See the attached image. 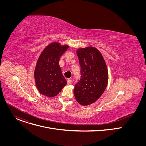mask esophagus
<instances>
[{"instance_id": "obj_1", "label": "esophagus", "mask_w": 146, "mask_h": 146, "mask_svg": "<svg viewBox=\"0 0 146 146\" xmlns=\"http://www.w3.org/2000/svg\"><path fill=\"white\" fill-rule=\"evenodd\" d=\"M72 80H71V79H68V81H67L68 84V85H70V84H71V83H72Z\"/></svg>"}]
</instances>
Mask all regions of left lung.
Here are the masks:
<instances>
[{"label": "left lung", "instance_id": "obj_1", "mask_svg": "<svg viewBox=\"0 0 146 146\" xmlns=\"http://www.w3.org/2000/svg\"><path fill=\"white\" fill-rule=\"evenodd\" d=\"M77 54L81 78L74 85V94L80 105L87 106L95 102L106 88L108 71L105 60L96 48H80Z\"/></svg>", "mask_w": 146, "mask_h": 146}]
</instances>
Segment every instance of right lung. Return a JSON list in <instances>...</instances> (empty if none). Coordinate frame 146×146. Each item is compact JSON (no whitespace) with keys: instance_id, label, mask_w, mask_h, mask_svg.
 Listing matches in <instances>:
<instances>
[{"instance_id":"1","label":"right lung","mask_w":146,"mask_h":146,"mask_svg":"<svg viewBox=\"0 0 146 146\" xmlns=\"http://www.w3.org/2000/svg\"><path fill=\"white\" fill-rule=\"evenodd\" d=\"M68 46L58 43L48 45L40 54L35 70L36 87L39 92L47 97L56 96L66 84L59 61L68 49Z\"/></svg>"}]
</instances>
